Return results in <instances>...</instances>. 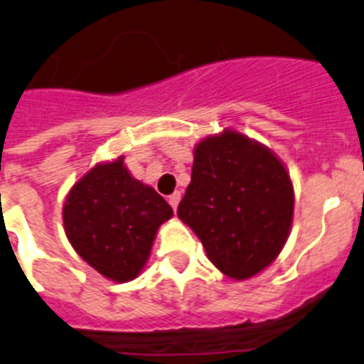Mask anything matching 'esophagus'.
I'll return each instance as SVG.
<instances>
[{"instance_id": "34e87169", "label": "esophagus", "mask_w": 364, "mask_h": 364, "mask_svg": "<svg viewBox=\"0 0 364 364\" xmlns=\"http://www.w3.org/2000/svg\"><path fill=\"white\" fill-rule=\"evenodd\" d=\"M180 198H182L180 191H175V193H173V195H169V204H171V206H173V210H176V208H178Z\"/></svg>"}]
</instances>
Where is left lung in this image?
<instances>
[{"mask_svg":"<svg viewBox=\"0 0 364 364\" xmlns=\"http://www.w3.org/2000/svg\"><path fill=\"white\" fill-rule=\"evenodd\" d=\"M176 213L223 274L250 279L287 243L293 182L271 149L225 129L195 145L191 182Z\"/></svg>","mask_w":364,"mask_h":364,"instance_id":"obj_1","label":"left lung"}]
</instances>
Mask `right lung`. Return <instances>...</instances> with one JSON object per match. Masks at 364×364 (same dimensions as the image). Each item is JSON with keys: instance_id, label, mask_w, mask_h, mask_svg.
Wrapping results in <instances>:
<instances>
[{"instance_id": "add662e5", "label": "right lung", "mask_w": 364, "mask_h": 364, "mask_svg": "<svg viewBox=\"0 0 364 364\" xmlns=\"http://www.w3.org/2000/svg\"><path fill=\"white\" fill-rule=\"evenodd\" d=\"M171 217L166 198L130 175L123 156L95 164L71 186L62 206L73 250L117 284L144 271L158 228Z\"/></svg>"}]
</instances>
